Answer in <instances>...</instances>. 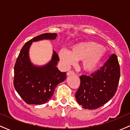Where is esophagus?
<instances>
[{
  "mask_svg": "<svg viewBox=\"0 0 130 130\" xmlns=\"http://www.w3.org/2000/svg\"><path fill=\"white\" fill-rule=\"evenodd\" d=\"M73 74H74V73L73 71H69L67 73V76H71L73 75Z\"/></svg>",
  "mask_w": 130,
  "mask_h": 130,
  "instance_id": "obj_1",
  "label": "esophagus"
}]
</instances>
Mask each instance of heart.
<instances>
[{
    "instance_id": "obj_1",
    "label": "heart",
    "mask_w": 130,
    "mask_h": 130,
    "mask_svg": "<svg viewBox=\"0 0 130 130\" xmlns=\"http://www.w3.org/2000/svg\"><path fill=\"white\" fill-rule=\"evenodd\" d=\"M106 54L103 46L94 41H83L71 46L70 51L62 49L59 57L63 66L68 68L76 62L82 60L81 66L86 72L96 71Z\"/></svg>"
}]
</instances>
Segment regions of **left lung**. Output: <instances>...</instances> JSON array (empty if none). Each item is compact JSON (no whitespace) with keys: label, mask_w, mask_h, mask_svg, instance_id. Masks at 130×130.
Wrapping results in <instances>:
<instances>
[{"label":"left lung","mask_w":130,"mask_h":130,"mask_svg":"<svg viewBox=\"0 0 130 130\" xmlns=\"http://www.w3.org/2000/svg\"><path fill=\"white\" fill-rule=\"evenodd\" d=\"M120 75L117 57L114 54L100 69L90 76H80V86L75 95L77 103L87 109L103 106L114 96Z\"/></svg>","instance_id":"8db88e82"}]
</instances>
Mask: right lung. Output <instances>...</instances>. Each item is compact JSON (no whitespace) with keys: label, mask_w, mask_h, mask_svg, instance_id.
<instances>
[{"label":"right lung","mask_w":130,"mask_h":130,"mask_svg":"<svg viewBox=\"0 0 130 130\" xmlns=\"http://www.w3.org/2000/svg\"><path fill=\"white\" fill-rule=\"evenodd\" d=\"M57 36V34H41L28 41L21 50L14 68V86L27 104L37 105L47 103L57 86L67 78L66 72H61L56 67L59 58L54 51L51 60L42 66L33 64L29 57V49L33 42L53 40Z\"/></svg>","instance_id":"obj_1"}]
</instances>
